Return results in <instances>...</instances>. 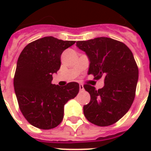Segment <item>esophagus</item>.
Wrapping results in <instances>:
<instances>
[{"label": "esophagus", "instance_id": "esophagus-1", "mask_svg": "<svg viewBox=\"0 0 151 151\" xmlns=\"http://www.w3.org/2000/svg\"><path fill=\"white\" fill-rule=\"evenodd\" d=\"M79 90H80V91H84V86L82 84H79Z\"/></svg>", "mask_w": 151, "mask_h": 151}]
</instances>
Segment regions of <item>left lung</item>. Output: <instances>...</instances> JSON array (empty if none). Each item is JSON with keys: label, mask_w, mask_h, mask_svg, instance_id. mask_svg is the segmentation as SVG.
Listing matches in <instances>:
<instances>
[{"label": "left lung", "mask_w": 151, "mask_h": 151, "mask_svg": "<svg viewBox=\"0 0 151 151\" xmlns=\"http://www.w3.org/2000/svg\"><path fill=\"white\" fill-rule=\"evenodd\" d=\"M77 47L90 60L88 74L96 80L104 78V86L99 90L84 85L91 95L83 107L86 118L98 126L113 124L129 110L135 98L138 68L133 53L124 43L108 37L78 41Z\"/></svg>", "instance_id": "8db88e82"}]
</instances>
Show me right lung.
<instances>
[{"mask_svg":"<svg viewBox=\"0 0 151 151\" xmlns=\"http://www.w3.org/2000/svg\"><path fill=\"white\" fill-rule=\"evenodd\" d=\"M74 43L43 37L28 43L18 57L14 78L15 94L22 113L33 126L51 129L59 125L65 104L78 93V82L63 87L52 84V74L60 67L61 54Z\"/></svg>","mask_w":151,"mask_h":151,"instance_id":"1","label":"right lung"}]
</instances>
